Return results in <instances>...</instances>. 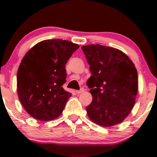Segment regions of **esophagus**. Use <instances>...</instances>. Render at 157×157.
<instances>
[{
	"instance_id": "esophagus-1",
	"label": "esophagus",
	"mask_w": 157,
	"mask_h": 157,
	"mask_svg": "<svg viewBox=\"0 0 157 157\" xmlns=\"http://www.w3.org/2000/svg\"><path fill=\"white\" fill-rule=\"evenodd\" d=\"M84 92V90H83V88H81L80 90H76V93H77V94H80V93H82Z\"/></svg>"
}]
</instances>
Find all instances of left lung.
<instances>
[{
	"instance_id": "8db88e82",
	"label": "left lung",
	"mask_w": 157,
	"mask_h": 157,
	"mask_svg": "<svg viewBox=\"0 0 157 157\" xmlns=\"http://www.w3.org/2000/svg\"><path fill=\"white\" fill-rule=\"evenodd\" d=\"M92 75L86 81L93 96L86 107L89 118L99 125L121 123L131 112L137 93V72L127 55L101 45L81 47Z\"/></svg>"
}]
</instances>
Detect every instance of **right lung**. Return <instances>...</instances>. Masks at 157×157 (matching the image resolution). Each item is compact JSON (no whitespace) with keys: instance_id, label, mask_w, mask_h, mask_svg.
Wrapping results in <instances>:
<instances>
[{"instance_id":"right-lung-1","label":"right lung","mask_w":157,"mask_h":157,"mask_svg":"<svg viewBox=\"0 0 157 157\" xmlns=\"http://www.w3.org/2000/svg\"><path fill=\"white\" fill-rule=\"evenodd\" d=\"M79 45L62 39H48L33 47L17 71L19 99L37 120L50 121L64 110L71 93L64 90L65 64Z\"/></svg>"}]
</instances>
